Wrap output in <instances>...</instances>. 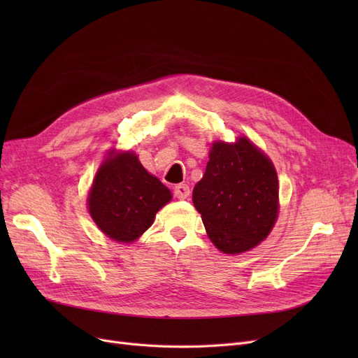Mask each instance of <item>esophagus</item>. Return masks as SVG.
I'll list each match as a JSON object with an SVG mask.
<instances>
[{
	"label": "esophagus",
	"mask_w": 358,
	"mask_h": 358,
	"mask_svg": "<svg viewBox=\"0 0 358 358\" xmlns=\"http://www.w3.org/2000/svg\"><path fill=\"white\" fill-rule=\"evenodd\" d=\"M189 194H191V189H189L187 183H179V185L175 187V197L179 199V200L188 199Z\"/></svg>",
	"instance_id": "34e87169"
}]
</instances>
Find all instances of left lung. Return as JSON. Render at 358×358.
<instances>
[{
    "mask_svg": "<svg viewBox=\"0 0 358 358\" xmlns=\"http://www.w3.org/2000/svg\"><path fill=\"white\" fill-rule=\"evenodd\" d=\"M192 201L220 251H249L266 239L278 218L276 170L246 137L216 142Z\"/></svg>",
    "mask_w": 358,
    "mask_h": 358,
    "instance_id": "8db88e82",
    "label": "left lung"
}]
</instances>
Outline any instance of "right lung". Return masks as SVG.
I'll list each match as a JSON object with an SVG mask.
<instances>
[{
    "instance_id": "right-lung-1",
    "label": "right lung",
    "mask_w": 358,
    "mask_h": 358,
    "mask_svg": "<svg viewBox=\"0 0 358 358\" xmlns=\"http://www.w3.org/2000/svg\"><path fill=\"white\" fill-rule=\"evenodd\" d=\"M171 192L131 154L103 162L90 192V213L100 230L117 242H133L154 222Z\"/></svg>"
}]
</instances>
